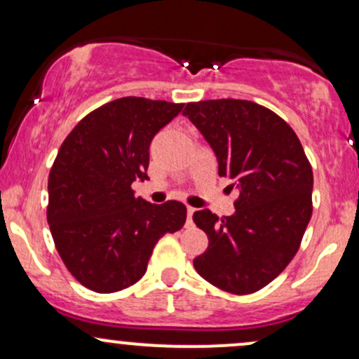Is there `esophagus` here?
Returning a JSON list of instances; mask_svg holds the SVG:
<instances>
[{"label": "esophagus", "mask_w": 359, "mask_h": 359, "mask_svg": "<svg viewBox=\"0 0 359 359\" xmlns=\"http://www.w3.org/2000/svg\"><path fill=\"white\" fill-rule=\"evenodd\" d=\"M194 211H196V209H194V208H191V205H189V208H187V222H189V224H192V216H194Z\"/></svg>", "instance_id": "esophagus-1"}]
</instances>
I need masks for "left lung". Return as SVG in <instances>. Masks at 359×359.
I'll use <instances>...</instances> for the list:
<instances>
[{
  "label": "left lung",
  "instance_id": "obj_1",
  "mask_svg": "<svg viewBox=\"0 0 359 359\" xmlns=\"http://www.w3.org/2000/svg\"><path fill=\"white\" fill-rule=\"evenodd\" d=\"M182 114L211 145L219 175L240 192L231 216L194 212V222L209 238L194 266L221 290L253 294L297 253L312 216V167L295 131L257 102H189Z\"/></svg>",
  "mask_w": 359,
  "mask_h": 359
}]
</instances>
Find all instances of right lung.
Listing matches in <instances>:
<instances>
[{"label":"right lung","instance_id":"add662e5","mask_svg":"<svg viewBox=\"0 0 359 359\" xmlns=\"http://www.w3.org/2000/svg\"><path fill=\"white\" fill-rule=\"evenodd\" d=\"M184 104L121 97L82 118L48 175L47 221L62 262L100 294L145 275L156 241L184 226L179 201L150 204L131 184L148 179L150 143Z\"/></svg>","mask_w":359,"mask_h":359}]
</instances>
